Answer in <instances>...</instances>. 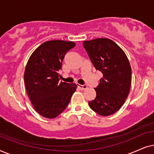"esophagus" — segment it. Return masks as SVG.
<instances>
[{"label":"esophagus","instance_id":"1","mask_svg":"<svg viewBox=\"0 0 154 154\" xmlns=\"http://www.w3.org/2000/svg\"><path fill=\"white\" fill-rule=\"evenodd\" d=\"M77 87H78L79 89H82V90H84V89H86L87 88V86L86 85H77Z\"/></svg>","mask_w":154,"mask_h":154}]
</instances>
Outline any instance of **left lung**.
Segmentation results:
<instances>
[{
    "label": "left lung",
    "instance_id": "left-lung-1",
    "mask_svg": "<svg viewBox=\"0 0 154 154\" xmlns=\"http://www.w3.org/2000/svg\"><path fill=\"white\" fill-rule=\"evenodd\" d=\"M83 46L96 70L103 74L98 85L94 88L95 99L89 101V106L100 116H110L122 107L130 93V62L122 49L109 38L85 41Z\"/></svg>",
    "mask_w": 154,
    "mask_h": 154
}]
</instances>
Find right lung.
Masks as SVG:
<instances>
[{
  "label": "right lung",
  "mask_w": 154,
  "mask_h": 154,
  "mask_svg": "<svg viewBox=\"0 0 154 154\" xmlns=\"http://www.w3.org/2000/svg\"><path fill=\"white\" fill-rule=\"evenodd\" d=\"M75 43L52 40L40 45L31 55L25 70L26 93L36 111L55 118L66 109L76 91V84L63 82L59 74L65 55Z\"/></svg>",
  "instance_id": "obj_1"
}]
</instances>
